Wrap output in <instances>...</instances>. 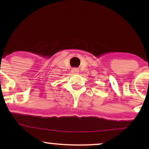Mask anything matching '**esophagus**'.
Masks as SVG:
<instances>
[{"instance_id":"obj_1","label":"esophagus","mask_w":149,"mask_h":149,"mask_svg":"<svg viewBox=\"0 0 149 149\" xmlns=\"http://www.w3.org/2000/svg\"><path fill=\"white\" fill-rule=\"evenodd\" d=\"M71 71H72L73 73H78L79 71H78V69H76V68H74V69H73V70Z\"/></svg>"}]
</instances>
